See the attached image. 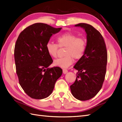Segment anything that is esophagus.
Returning a JSON list of instances; mask_svg holds the SVG:
<instances>
[{
	"label": "esophagus",
	"mask_w": 122,
	"mask_h": 122,
	"mask_svg": "<svg viewBox=\"0 0 122 122\" xmlns=\"http://www.w3.org/2000/svg\"><path fill=\"white\" fill-rule=\"evenodd\" d=\"M63 72L64 74H66V73L68 72V70L66 69H63Z\"/></svg>",
	"instance_id": "esophagus-1"
}]
</instances>
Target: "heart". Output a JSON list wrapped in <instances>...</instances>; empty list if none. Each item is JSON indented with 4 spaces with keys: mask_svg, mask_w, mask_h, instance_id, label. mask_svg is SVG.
I'll use <instances>...</instances> for the list:
<instances>
[{
    "mask_svg": "<svg viewBox=\"0 0 122 122\" xmlns=\"http://www.w3.org/2000/svg\"><path fill=\"white\" fill-rule=\"evenodd\" d=\"M57 44L52 42L46 43V49L49 55L53 58L57 56L58 46L66 47L63 57L56 59L54 64L62 68H67L73 63V58L78 59L82 57L86 47V41L83 37H78L70 32L61 34L56 38Z\"/></svg>",
    "mask_w": 122,
    "mask_h": 122,
    "instance_id": "b5f03b06",
    "label": "heart"
}]
</instances>
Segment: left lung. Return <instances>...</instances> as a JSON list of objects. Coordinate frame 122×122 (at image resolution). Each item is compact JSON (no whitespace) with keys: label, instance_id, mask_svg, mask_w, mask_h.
Here are the masks:
<instances>
[{"label":"left lung","instance_id":"1","mask_svg":"<svg viewBox=\"0 0 122 122\" xmlns=\"http://www.w3.org/2000/svg\"><path fill=\"white\" fill-rule=\"evenodd\" d=\"M87 34L84 55L74 66L78 70L75 83L70 87L76 99L85 101L95 96L101 90L105 78L108 55L102 36L93 26L80 23Z\"/></svg>","mask_w":122,"mask_h":122}]
</instances>
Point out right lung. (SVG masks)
Segmentation results:
<instances>
[{"label":"right lung","instance_id":"obj_1","mask_svg":"<svg viewBox=\"0 0 122 122\" xmlns=\"http://www.w3.org/2000/svg\"><path fill=\"white\" fill-rule=\"evenodd\" d=\"M61 29L35 23L27 27L17 38L14 53L16 72L20 86L32 98L49 96L63 73L59 67L48 68L53 59L46 49L52 35Z\"/></svg>","mask_w":122,"mask_h":122}]
</instances>
